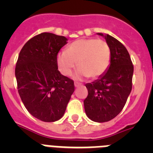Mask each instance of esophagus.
Listing matches in <instances>:
<instances>
[{"mask_svg": "<svg viewBox=\"0 0 153 153\" xmlns=\"http://www.w3.org/2000/svg\"><path fill=\"white\" fill-rule=\"evenodd\" d=\"M81 83H77V82H75V83H74V86H75V87H78V86H81Z\"/></svg>", "mask_w": 153, "mask_h": 153, "instance_id": "34e87169", "label": "esophagus"}]
</instances>
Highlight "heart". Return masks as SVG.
<instances>
[{
	"mask_svg": "<svg viewBox=\"0 0 153 153\" xmlns=\"http://www.w3.org/2000/svg\"><path fill=\"white\" fill-rule=\"evenodd\" d=\"M111 61V50L106 40L97 38L79 39L57 55V65L64 76L79 67L76 77L97 79L106 72Z\"/></svg>",
	"mask_w": 153,
	"mask_h": 153,
	"instance_id": "obj_1",
	"label": "heart"
}]
</instances>
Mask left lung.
<instances>
[{"instance_id":"8db88e82","label":"left lung","mask_w":153,"mask_h":153,"mask_svg":"<svg viewBox=\"0 0 153 153\" xmlns=\"http://www.w3.org/2000/svg\"><path fill=\"white\" fill-rule=\"evenodd\" d=\"M104 36L111 50L110 66L98 79L86 83L88 95L83 101L87 117L97 123L108 122L122 111L132 86L133 65L129 52L113 36Z\"/></svg>"}]
</instances>
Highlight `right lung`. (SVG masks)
<instances>
[{"instance_id":"add662e5","label":"right lung","mask_w":153,"mask_h":153,"mask_svg":"<svg viewBox=\"0 0 153 153\" xmlns=\"http://www.w3.org/2000/svg\"><path fill=\"white\" fill-rule=\"evenodd\" d=\"M67 40L48 32L36 35L24 44L16 63L21 100L33 117L44 122L60 120L74 92V80L58 70L57 54Z\"/></svg>"}]
</instances>
